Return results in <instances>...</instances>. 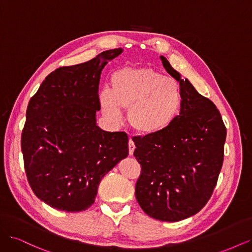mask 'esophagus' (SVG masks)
<instances>
[{"instance_id": "1", "label": "esophagus", "mask_w": 252, "mask_h": 252, "mask_svg": "<svg viewBox=\"0 0 252 252\" xmlns=\"http://www.w3.org/2000/svg\"><path fill=\"white\" fill-rule=\"evenodd\" d=\"M128 148H129V155L132 156L133 151L135 149V145L133 143V141L131 140V138H129V142H128Z\"/></svg>"}]
</instances>
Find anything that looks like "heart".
I'll return each mask as SVG.
<instances>
[{"instance_id":"obj_1","label":"heart","mask_w":252,"mask_h":252,"mask_svg":"<svg viewBox=\"0 0 252 252\" xmlns=\"http://www.w3.org/2000/svg\"><path fill=\"white\" fill-rule=\"evenodd\" d=\"M111 88L98 91V104L114 126L123 122V109L136 130L158 134L178 120L183 107L179 83L152 68H122L111 75Z\"/></svg>"}]
</instances>
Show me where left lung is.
<instances>
[{
	"label": "left lung",
	"instance_id": "8db88e82",
	"mask_svg": "<svg viewBox=\"0 0 252 252\" xmlns=\"http://www.w3.org/2000/svg\"><path fill=\"white\" fill-rule=\"evenodd\" d=\"M161 60L180 82L183 107L167 130L132 138L142 167L135 197L149 217L178 222L199 212L211 197L224 161L226 127L216 105Z\"/></svg>",
	"mask_w": 252,
	"mask_h": 252
}]
</instances>
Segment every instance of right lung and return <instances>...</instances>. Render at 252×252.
I'll return each instance as SVG.
<instances>
[{"label":"right lung","instance_id":"obj_1","mask_svg":"<svg viewBox=\"0 0 252 252\" xmlns=\"http://www.w3.org/2000/svg\"><path fill=\"white\" fill-rule=\"evenodd\" d=\"M122 51L58 68L28 103L21 140L27 180L53 208L88 209L104 175L128 156L127 133L104 131L95 123L101 72Z\"/></svg>","mask_w":252,"mask_h":252}]
</instances>
